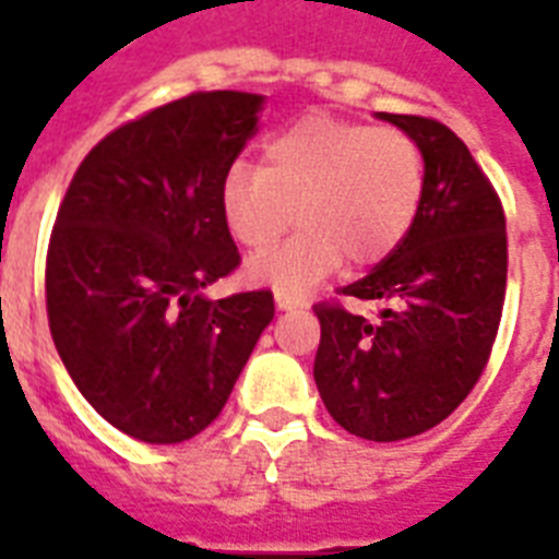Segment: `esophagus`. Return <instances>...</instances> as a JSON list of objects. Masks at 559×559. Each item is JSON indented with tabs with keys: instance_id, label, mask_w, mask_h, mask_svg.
Wrapping results in <instances>:
<instances>
[{
	"instance_id": "obj_1",
	"label": "esophagus",
	"mask_w": 559,
	"mask_h": 559,
	"mask_svg": "<svg viewBox=\"0 0 559 559\" xmlns=\"http://www.w3.org/2000/svg\"><path fill=\"white\" fill-rule=\"evenodd\" d=\"M275 305H278V310H296V307L301 305V298L287 293V289H278V293H275Z\"/></svg>"
}]
</instances>
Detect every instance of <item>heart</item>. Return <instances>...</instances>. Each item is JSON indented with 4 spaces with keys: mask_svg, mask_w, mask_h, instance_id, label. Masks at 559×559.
I'll list each match as a JSON object with an SVG mask.
<instances>
[{
    "mask_svg": "<svg viewBox=\"0 0 559 559\" xmlns=\"http://www.w3.org/2000/svg\"><path fill=\"white\" fill-rule=\"evenodd\" d=\"M424 200V153L397 127L307 116L263 144V165L237 159L223 177L219 205L231 235L254 254L249 275L298 289L345 258L368 266L394 252Z\"/></svg>",
    "mask_w": 559,
    "mask_h": 559,
    "instance_id": "heart-1",
    "label": "heart"
}]
</instances>
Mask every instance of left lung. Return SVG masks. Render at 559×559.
Returning <instances> with one entry per match:
<instances>
[{
  "mask_svg": "<svg viewBox=\"0 0 559 559\" xmlns=\"http://www.w3.org/2000/svg\"><path fill=\"white\" fill-rule=\"evenodd\" d=\"M377 118L424 153V200L406 237L342 298L316 305L322 342L313 377L342 429L366 441H403L450 417L485 371L502 322L508 231L499 193L467 144L424 116Z\"/></svg>",
  "mask_w": 559,
  "mask_h": 559,
  "instance_id": "left-lung-1",
  "label": "left lung"
}]
</instances>
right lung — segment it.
Instances as JSON below:
<instances>
[{"label": "right lung", "mask_w": 559, "mask_h": 559, "mask_svg": "<svg viewBox=\"0 0 559 559\" xmlns=\"http://www.w3.org/2000/svg\"><path fill=\"white\" fill-rule=\"evenodd\" d=\"M263 95L191 92L100 139L66 191L46 258L55 348L104 420L179 443L223 412L275 316L270 289L211 301L240 266L219 205Z\"/></svg>", "instance_id": "right-lung-1"}]
</instances>
